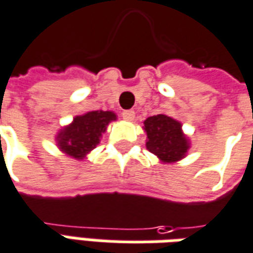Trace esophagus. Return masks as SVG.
<instances>
[{
	"label": "esophagus",
	"instance_id": "obj_1",
	"mask_svg": "<svg viewBox=\"0 0 253 253\" xmlns=\"http://www.w3.org/2000/svg\"><path fill=\"white\" fill-rule=\"evenodd\" d=\"M122 116H123L125 121L132 122L134 121V118H135V112H134V111H123V112H122Z\"/></svg>",
	"mask_w": 253,
	"mask_h": 253
}]
</instances>
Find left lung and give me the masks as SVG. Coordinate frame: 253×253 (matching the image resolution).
Returning <instances> with one entry per match:
<instances>
[{"label": "left lung", "instance_id": "8db88e82", "mask_svg": "<svg viewBox=\"0 0 253 253\" xmlns=\"http://www.w3.org/2000/svg\"><path fill=\"white\" fill-rule=\"evenodd\" d=\"M146 149L162 163H175L188 155L190 141L182 130L181 122L164 114L149 116L144 121Z\"/></svg>", "mask_w": 253, "mask_h": 253}]
</instances>
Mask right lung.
<instances>
[{"instance_id": "obj_1", "label": "right lung", "mask_w": 253, "mask_h": 253, "mask_svg": "<svg viewBox=\"0 0 253 253\" xmlns=\"http://www.w3.org/2000/svg\"><path fill=\"white\" fill-rule=\"evenodd\" d=\"M116 119L118 116L112 111H90L78 115L57 132V148L67 156L84 160L100 144L109 123Z\"/></svg>"}]
</instances>
